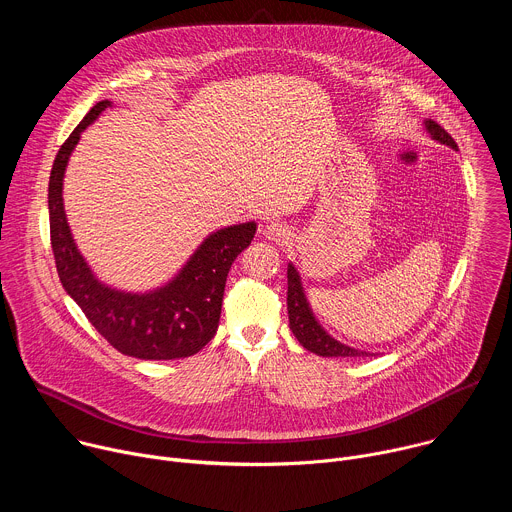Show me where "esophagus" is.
<instances>
[{"instance_id":"esophagus-1","label":"esophagus","mask_w":512,"mask_h":512,"mask_svg":"<svg viewBox=\"0 0 512 512\" xmlns=\"http://www.w3.org/2000/svg\"><path fill=\"white\" fill-rule=\"evenodd\" d=\"M261 233L267 241H273V243H287L291 235V231L281 223H267Z\"/></svg>"}]
</instances>
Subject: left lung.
Listing matches in <instances>:
<instances>
[{"mask_svg": "<svg viewBox=\"0 0 512 512\" xmlns=\"http://www.w3.org/2000/svg\"><path fill=\"white\" fill-rule=\"evenodd\" d=\"M427 133L431 135V139L440 141L452 150H458L456 141L452 139V135L442 127L437 125L431 119L423 121ZM287 314H289V328L294 332V336L300 340V344L318 354V356H334V358H360V356H373L375 352H367V350H358L352 346H346L342 342H338L336 338H332L316 320L310 302L306 298V291L302 285V277L298 273V269L294 267V263L287 265Z\"/></svg>", "mask_w": 512, "mask_h": 512, "instance_id": "1", "label": "left lung"}]
</instances>
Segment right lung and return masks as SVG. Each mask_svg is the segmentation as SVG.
Listing matches in <instances>:
<instances>
[{
	"label": "right lung",
	"mask_w": 512,
	"mask_h": 512,
	"mask_svg": "<svg viewBox=\"0 0 512 512\" xmlns=\"http://www.w3.org/2000/svg\"><path fill=\"white\" fill-rule=\"evenodd\" d=\"M107 107H113L109 99L99 101L85 115L60 145L52 164L48 212L56 271L66 294L121 354L141 360L186 358L214 338L221 320L227 275L237 255L251 245L257 225L255 221L239 223L210 233L182 269L156 289L137 294L103 283L72 239L64 212L62 182L81 133Z\"/></svg>",
	"instance_id": "obj_1"
}]
</instances>
